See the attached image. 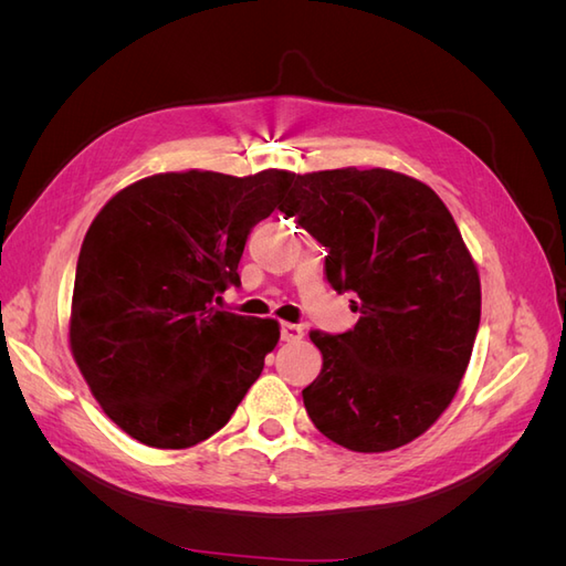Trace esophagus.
I'll return each mask as SVG.
<instances>
[{"mask_svg": "<svg viewBox=\"0 0 566 566\" xmlns=\"http://www.w3.org/2000/svg\"><path fill=\"white\" fill-rule=\"evenodd\" d=\"M302 337H304L302 325H293V323H283L281 325V339L283 342H300Z\"/></svg>", "mask_w": 566, "mask_h": 566, "instance_id": "esophagus-1", "label": "esophagus"}]
</instances>
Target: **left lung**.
Here are the masks:
<instances>
[{
	"label": "left lung",
	"mask_w": 566,
	"mask_h": 566,
	"mask_svg": "<svg viewBox=\"0 0 566 566\" xmlns=\"http://www.w3.org/2000/svg\"><path fill=\"white\" fill-rule=\"evenodd\" d=\"M328 250L325 279L352 293V331H312L323 354L302 389L321 434L358 453L413 441L453 401L482 316V287L451 212L391 169L297 175L279 208Z\"/></svg>",
	"instance_id": "8db88e82"
}]
</instances>
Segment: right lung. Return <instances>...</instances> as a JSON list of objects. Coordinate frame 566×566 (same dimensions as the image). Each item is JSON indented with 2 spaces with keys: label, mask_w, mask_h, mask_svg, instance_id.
<instances>
[{
  "label": "right lung",
  "mask_w": 566,
  "mask_h": 566,
  "mask_svg": "<svg viewBox=\"0 0 566 566\" xmlns=\"http://www.w3.org/2000/svg\"><path fill=\"white\" fill-rule=\"evenodd\" d=\"M295 175L167 172L96 214L80 250L71 349L106 416L153 449H188L224 427L281 337L271 318L219 310L241 285L248 235Z\"/></svg>",
  "instance_id": "add662e5"
}]
</instances>
